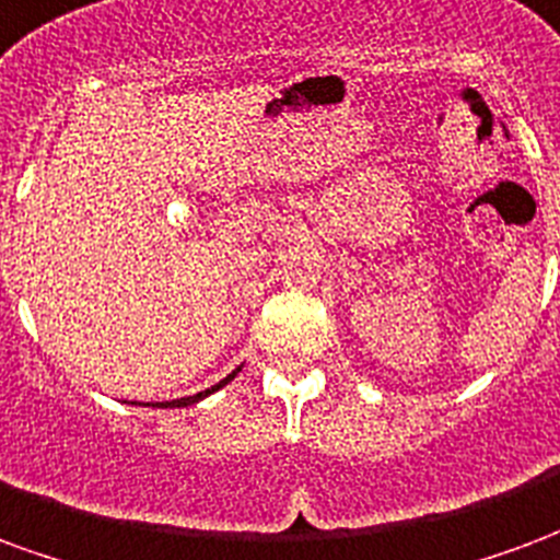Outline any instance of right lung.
I'll return each mask as SVG.
<instances>
[{"mask_svg":"<svg viewBox=\"0 0 560 560\" xmlns=\"http://www.w3.org/2000/svg\"><path fill=\"white\" fill-rule=\"evenodd\" d=\"M238 373H241V366H238V370H232V373L226 375L223 382H218V385L208 387V390H199V394H194V397H182V399H170V402H158L154 409H185V406H194V402H199V399L211 397V394H214V390H220V387H223V385H230L232 378H235V375H238Z\"/></svg>","mask_w":560,"mask_h":560,"instance_id":"add662e5","label":"right lung"}]
</instances>
